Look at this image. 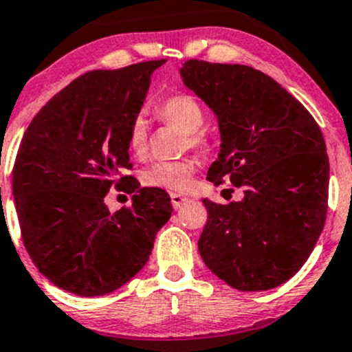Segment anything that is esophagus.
<instances>
[{"label": "esophagus", "instance_id": "1", "mask_svg": "<svg viewBox=\"0 0 352 352\" xmlns=\"http://www.w3.org/2000/svg\"><path fill=\"white\" fill-rule=\"evenodd\" d=\"M170 200H172V207L177 210V208L182 207L188 199H187V197L180 195V194H170Z\"/></svg>", "mask_w": 352, "mask_h": 352}]
</instances>
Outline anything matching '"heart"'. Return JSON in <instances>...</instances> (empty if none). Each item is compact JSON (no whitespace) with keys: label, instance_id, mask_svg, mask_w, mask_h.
<instances>
[{"label":"heart","instance_id":"heart-1","mask_svg":"<svg viewBox=\"0 0 352 352\" xmlns=\"http://www.w3.org/2000/svg\"><path fill=\"white\" fill-rule=\"evenodd\" d=\"M158 120L185 132V146H206L207 135L202 132L206 113L199 102L190 95L179 94L168 96L155 108ZM129 148L133 155L142 157L148 150V125L144 115H137L129 126ZM197 167L194 158L180 160H157L145 168L142 180L145 185L165 190L182 192L192 184Z\"/></svg>","mask_w":352,"mask_h":352}]
</instances>
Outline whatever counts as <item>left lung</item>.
<instances>
[{
	"mask_svg": "<svg viewBox=\"0 0 352 352\" xmlns=\"http://www.w3.org/2000/svg\"><path fill=\"white\" fill-rule=\"evenodd\" d=\"M180 76L219 120L222 144L207 179L244 187L241 202L204 199L200 256L237 291L277 287L302 267L326 222L329 158L319 125L252 67L188 60Z\"/></svg>",
	"mask_w": 352,
	"mask_h": 352,
	"instance_id": "obj_1",
	"label": "left lung"
}]
</instances>
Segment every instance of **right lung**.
I'll return each mask as SVG.
<instances>
[{"instance_id": "add662e5", "label": "right lung", "mask_w": 352, "mask_h": 352, "mask_svg": "<svg viewBox=\"0 0 352 352\" xmlns=\"http://www.w3.org/2000/svg\"><path fill=\"white\" fill-rule=\"evenodd\" d=\"M164 63L85 73L23 135L13 168L23 242L46 279L72 294L105 296L129 283L172 215L167 192L123 175L133 167L129 126ZM113 183L135 194L132 206L110 214L104 195Z\"/></svg>"}]
</instances>
